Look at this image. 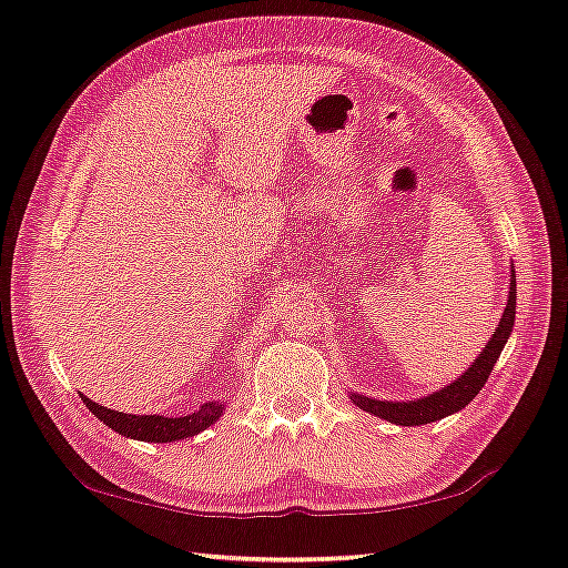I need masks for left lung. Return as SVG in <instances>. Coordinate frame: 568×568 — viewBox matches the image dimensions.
Here are the masks:
<instances>
[{"mask_svg":"<svg viewBox=\"0 0 568 568\" xmlns=\"http://www.w3.org/2000/svg\"><path fill=\"white\" fill-rule=\"evenodd\" d=\"M516 321V271L511 267V285H508V303L504 307L498 328L491 335V341L486 343V348L480 351L476 363L458 376L454 383H448L446 388H440L430 396H423L416 400H378V398H365L361 393H351V400L355 406L373 413L383 420L396 423V426H423V423H434L450 416L460 408H466L470 400L478 396V390L484 388V383L491 376L494 365L501 355L508 335L514 331Z\"/></svg>","mask_w":568,"mask_h":568,"instance_id":"left-lung-1","label":"left lung"}]
</instances>
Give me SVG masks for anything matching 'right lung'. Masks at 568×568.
<instances>
[{"label":"right lung","instance_id":"add662e5","mask_svg":"<svg viewBox=\"0 0 568 568\" xmlns=\"http://www.w3.org/2000/svg\"><path fill=\"white\" fill-rule=\"evenodd\" d=\"M82 403L104 423V426H110L112 430H118V434L128 438L148 440V444H170V440L197 436L200 430L213 426V423L223 416V408H225L223 403L210 400V403H203L195 413H190V416L165 418V416H132V413L110 410L100 406V403L90 400L88 396H82Z\"/></svg>","mask_w":568,"mask_h":568}]
</instances>
